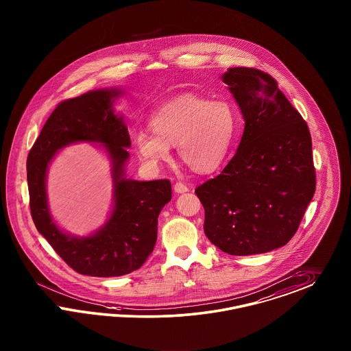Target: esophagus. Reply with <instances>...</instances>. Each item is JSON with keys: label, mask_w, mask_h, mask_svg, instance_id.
Instances as JSON below:
<instances>
[{"label": "esophagus", "mask_w": 351, "mask_h": 351, "mask_svg": "<svg viewBox=\"0 0 351 351\" xmlns=\"http://www.w3.org/2000/svg\"><path fill=\"white\" fill-rule=\"evenodd\" d=\"M173 191H175L176 193H185V192L189 191V188H188L185 184H182V182H176V184L173 185Z\"/></svg>", "instance_id": "esophagus-1"}]
</instances>
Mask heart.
<instances>
[{
  "mask_svg": "<svg viewBox=\"0 0 351 351\" xmlns=\"http://www.w3.org/2000/svg\"><path fill=\"white\" fill-rule=\"evenodd\" d=\"M153 132L138 131L134 145L143 163L157 171L171 158V145L185 165L198 173L218 169L237 132V112L227 101L197 95L173 97L150 115Z\"/></svg>",
  "mask_w": 351,
  "mask_h": 351,
  "instance_id": "heart-1",
  "label": "heart"
}]
</instances>
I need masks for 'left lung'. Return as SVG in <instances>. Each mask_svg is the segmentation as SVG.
<instances>
[{
	"label": "left lung",
	"mask_w": 351,
	"mask_h": 351,
	"mask_svg": "<svg viewBox=\"0 0 351 351\" xmlns=\"http://www.w3.org/2000/svg\"><path fill=\"white\" fill-rule=\"evenodd\" d=\"M221 79L245 130L221 173L195 188L204 230L227 254L268 253L290 241L314 197L311 134L271 75L232 67Z\"/></svg>",
	"instance_id": "1"
}]
</instances>
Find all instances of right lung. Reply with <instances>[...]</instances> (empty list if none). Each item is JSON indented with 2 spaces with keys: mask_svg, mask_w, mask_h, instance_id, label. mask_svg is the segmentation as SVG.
Instances as JSON below:
<instances>
[{
  "mask_svg": "<svg viewBox=\"0 0 351 351\" xmlns=\"http://www.w3.org/2000/svg\"><path fill=\"white\" fill-rule=\"evenodd\" d=\"M119 89H98L58 104L44 124L27 158L31 215L37 230L73 271L96 278L131 274L145 263L157 241L158 215L171 201L167 179L137 182L124 176L131 146L121 117L112 102ZM104 143L114 180V208L96 234L76 238L63 234L52 221L46 197V172L57 149L73 142Z\"/></svg>",
  "mask_w": 351,
  "mask_h": 351,
  "instance_id": "right-lung-1",
  "label": "right lung"
}]
</instances>
